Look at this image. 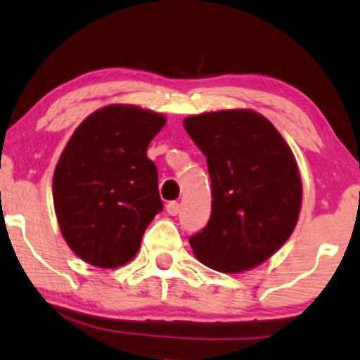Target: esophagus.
Returning <instances> with one entry per match:
<instances>
[{
    "instance_id": "esophagus-1",
    "label": "esophagus",
    "mask_w": 360,
    "mask_h": 360,
    "mask_svg": "<svg viewBox=\"0 0 360 360\" xmlns=\"http://www.w3.org/2000/svg\"><path fill=\"white\" fill-rule=\"evenodd\" d=\"M179 210H181V205L178 204V202H169L168 205H166V212H168L169 215H178L179 214Z\"/></svg>"
}]
</instances>
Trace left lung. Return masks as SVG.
Here are the masks:
<instances>
[{
	"instance_id": "left-lung-1",
	"label": "left lung",
	"mask_w": 360,
	"mask_h": 360,
	"mask_svg": "<svg viewBox=\"0 0 360 360\" xmlns=\"http://www.w3.org/2000/svg\"><path fill=\"white\" fill-rule=\"evenodd\" d=\"M184 129L207 158L212 214L189 238L210 269L238 274L269 259L295 230L302 178L290 146L251 109L189 115Z\"/></svg>"
}]
</instances>
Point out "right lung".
<instances>
[{
    "label": "right lung",
    "mask_w": 360,
    "mask_h": 360,
    "mask_svg": "<svg viewBox=\"0 0 360 360\" xmlns=\"http://www.w3.org/2000/svg\"><path fill=\"white\" fill-rule=\"evenodd\" d=\"M165 124L160 112L109 104L70 136L52 192L60 231L79 259L115 269L139 252L146 226L163 209L158 171L146 150Z\"/></svg>",
    "instance_id": "add662e5"
}]
</instances>
